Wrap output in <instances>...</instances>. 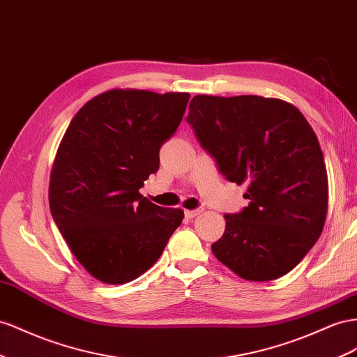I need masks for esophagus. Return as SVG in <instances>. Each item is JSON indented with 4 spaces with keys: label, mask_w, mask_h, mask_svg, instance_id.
<instances>
[{
    "label": "esophagus",
    "mask_w": 357,
    "mask_h": 357,
    "mask_svg": "<svg viewBox=\"0 0 357 357\" xmlns=\"http://www.w3.org/2000/svg\"><path fill=\"white\" fill-rule=\"evenodd\" d=\"M199 213H202V208H197V210H185V215L188 219H194L195 216H198Z\"/></svg>",
    "instance_id": "obj_1"
}]
</instances>
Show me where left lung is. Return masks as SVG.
I'll return each instance as SVG.
<instances>
[{
  "label": "left lung",
  "mask_w": 357,
  "mask_h": 357,
  "mask_svg": "<svg viewBox=\"0 0 357 357\" xmlns=\"http://www.w3.org/2000/svg\"><path fill=\"white\" fill-rule=\"evenodd\" d=\"M188 123L225 177L248 183L249 206L225 215L211 252L246 281H273L321 236L329 185L319 138L294 105L261 96L198 94Z\"/></svg>",
  "instance_id": "8db88e82"
}]
</instances>
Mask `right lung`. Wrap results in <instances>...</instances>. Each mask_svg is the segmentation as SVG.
Segmentation results:
<instances>
[{
	"label": "right lung",
	"instance_id": "right-lung-1",
	"mask_svg": "<svg viewBox=\"0 0 357 357\" xmlns=\"http://www.w3.org/2000/svg\"><path fill=\"white\" fill-rule=\"evenodd\" d=\"M189 93L114 89L76 112L56 150L50 207L63 238L94 279L126 284L155 264L183 210L139 189L159 169V150L178 128Z\"/></svg>",
	"mask_w": 357,
	"mask_h": 357
}]
</instances>
